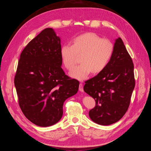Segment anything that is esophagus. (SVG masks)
Wrapping results in <instances>:
<instances>
[{
    "instance_id": "esophagus-1",
    "label": "esophagus",
    "mask_w": 151,
    "mask_h": 151,
    "mask_svg": "<svg viewBox=\"0 0 151 151\" xmlns=\"http://www.w3.org/2000/svg\"><path fill=\"white\" fill-rule=\"evenodd\" d=\"M79 89L81 92H83L84 91V88H83V83H80L79 84Z\"/></svg>"
}]
</instances>
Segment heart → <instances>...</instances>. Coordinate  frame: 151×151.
<instances>
[{
    "label": "heart",
    "instance_id": "1",
    "mask_svg": "<svg viewBox=\"0 0 151 151\" xmlns=\"http://www.w3.org/2000/svg\"><path fill=\"white\" fill-rule=\"evenodd\" d=\"M60 52L63 64L68 70L74 67L77 56L81 55V63L70 72V76L83 81L92 72L98 74L107 67L113 55L114 45L108 39L88 32L74 37L71 45H62Z\"/></svg>",
    "mask_w": 151,
    "mask_h": 151
}]
</instances>
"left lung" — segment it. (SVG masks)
Wrapping results in <instances>:
<instances>
[{
    "label": "left lung",
    "mask_w": 151,
    "mask_h": 151,
    "mask_svg": "<svg viewBox=\"0 0 151 151\" xmlns=\"http://www.w3.org/2000/svg\"><path fill=\"white\" fill-rule=\"evenodd\" d=\"M134 67L124 43L118 38L107 67L96 76L85 81L84 91L96 101L94 108L89 112L93 122L109 125L125 115L135 88Z\"/></svg>",
    "instance_id": "1"
}]
</instances>
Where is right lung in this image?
Returning a JSON list of instances; mask_svg holds the SVG:
<instances>
[{"mask_svg":"<svg viewBox=\"0 0 151 151\" xmlns=\"http://www.w3.org/2000/svg\"><path fill=\"white\" fill-rule=\"evenodd\" d=\"M60 39L46 28L22 50L14 77L21 111L40 127L55 124L63 115L65 100L77 93L79 82L61 67Z\"/></svg>","mask_w":151,"mask_h":151,"instance_id":"1","label":"right lung"}]
</instances>
